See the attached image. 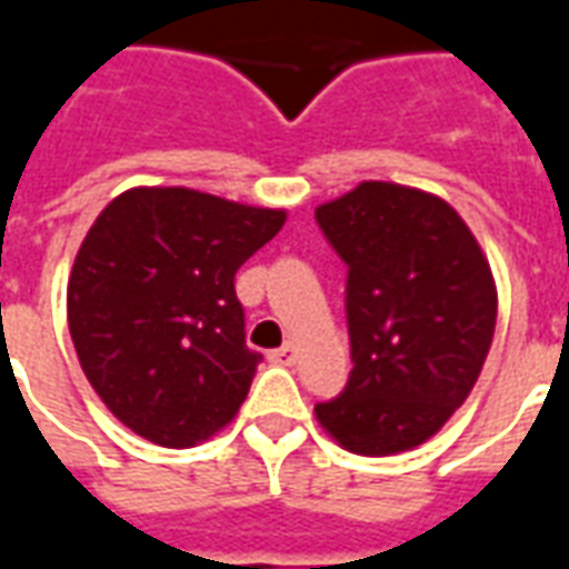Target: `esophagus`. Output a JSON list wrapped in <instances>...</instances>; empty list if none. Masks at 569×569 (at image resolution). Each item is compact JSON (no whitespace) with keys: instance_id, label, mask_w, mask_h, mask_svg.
Wrapping results in <instances>:
<instances>
[{"instance_id":"esophagus-1","label":"esophagus","mask_w":569,"mask_h":569,"mask_svg":"<svg viewBox=\"0 0 569 569\" xmlns=\"http://www.w3.org/2000/svg\"><path fill=\"white\" fill-rule=\"evenodd\" d=\"M296 359H298L296 345H283V347H277V350H271V362H277V366H292Z\"/></svg>"}]
</instances>
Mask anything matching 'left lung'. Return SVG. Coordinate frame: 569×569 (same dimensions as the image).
<instances>
[{"label": "left lung", "instance_id": "obj_1", "mask_svg": "<svg viewBox=\"0 0 569 569\" xmlns=\"http://www.w3.org/2000/svg\"><path fill=\"white\" fill-rule=\"evenodd\" d=\"M347 264L353 371L313 408L326 432L366 457L411 451L472 393L497 326V286L472 231L445 200L362 182L317 207Z\"/></svg>", "mask_w": 569, "mask_h": 569}]
</instances>
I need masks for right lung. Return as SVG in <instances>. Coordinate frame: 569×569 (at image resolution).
Returning a JSON list of instances; mask_svg holds the SVG:
<instances>
[{"instance_id":"obj_1","label":"right lung","mask_w":569,"mask_h":569,"mask_svg":"<svg viewBox=\"0 0 569 569\" xmlns=\"http://www.w3.org/2000/svg\"><path fill=\"white\" fill-rule=\"evenodd\" d=\"M283 222L194 188H130L97 216L69 277V335L124 427L191 448L231 423L261 362L234 273Z\"/></svg>"}]
</instances>
